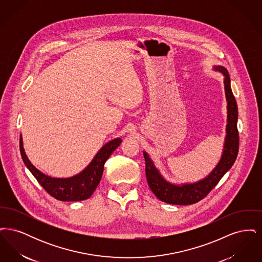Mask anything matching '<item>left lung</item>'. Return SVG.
<instances>
[{
    "instance_id": "8db88e82",
    "label": "left lung",
    "mask_w": 262,
    "mask_h": 262,
    "mask_svg": "<svg viewBox=\"0 0 262 262\" xmlns=\"http://www.w3.org/2000/svg\"><path fill=\"white\" fill-rule=\"evenodd\" d=\"M214 70L219 71L225 76V94L227 99V127L224 150L221 160L215 169L205 179L193 184H185L182 186L173 185L167 182L157 168L154 166L148 154L144 151L143 156L145 160V174L147 183L152 192L158 200L166 203L176 205H188L199 202L204 199L213 187L219 183L222 177L228 172L236 161L238 152V132H237V106L236 99L231 89V80L228 71L222 66L214 67Z\"/></svg>"
}]
</instances>
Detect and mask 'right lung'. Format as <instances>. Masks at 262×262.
Listing matches in <instances>:
<instances>
[{
    "label": "right lung",
    "mask_w": 262,
    "mask_h": 262,
    "mask_svg": "<svg viewBox=\"0 0 262 262\" xmlns=\"http://www.w3.org/2000/svg\"><path fill=\"white\" fill-rule=\"evenodd\" d=\"M121 142V138H115L107 142L81 173L67 179L51 178L37 170L25 154L21 136L19 138V149L25 166L51 196L61 201H80L89 199L98 187L104 170V164Z\"/></svg>",
    "instance_id": "right-lung-1"
}]
</instances>
